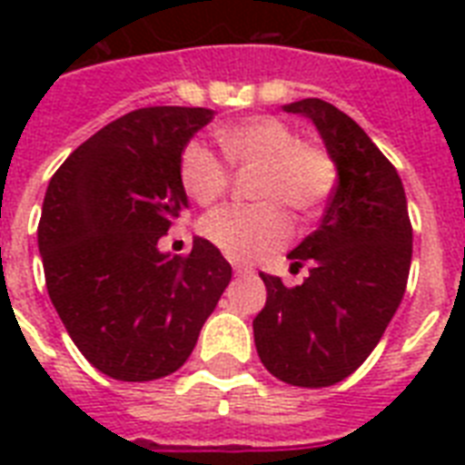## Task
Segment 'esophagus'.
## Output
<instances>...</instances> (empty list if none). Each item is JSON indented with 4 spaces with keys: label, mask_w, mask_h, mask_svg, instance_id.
<instances>
[{
    "label": "esophagus",
    "mask_w": 465,
    "mask_h": 465,
    "mask_svg": "<svg viewBox=\"0 0 465 465\" xmlns=\"http://www.w3.org/2000/svg\"><path fill=\"white\" fill-rule=\"evenodd\" d=\"M233 275L236 277L253 275V268H248V265H241V262H236V265H233Z\"/></svg>",
    "instance_id": "obj_1"
}]
</instances>
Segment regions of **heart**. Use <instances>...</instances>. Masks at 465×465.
<instances>
[{
	"mask_svg": "<svg viewBox=\"0 0 465 465\" xmlns=\"http://www.w3.org/2000/svg\"><path fill=\"white\" fill-rule=\"evenodd\" d=\"M214 137L232 168H258V203L229 204L200 222V233L232 261H255L282 248L294 232L286 207L297 210L299 217H316L338 185V166L328 149L299 140L297 130L275 115L222 125ZM228 167L203 142H188L178 161L185 195L197 204L219 200L232 183Z\"/></svg>",
	"mask_w": 465,
	"mask_h": 465,
	"instance_id": "b5f03b06",
	"label": "heart"
}]
</instances>
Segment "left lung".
Here are the masks:
<instances>
[{
    "label": "left lung",
    "mask_w": 465,
    "mask_h": 465,
    "mask_svg": "<svg viewBox=\"0 0 465 465\" xmlns=\"http://www.w3.org/2000/svg\"><path fill=\"white\" fill-rule=\"evenodd\" d=\"M313 120L338 166L323 222L287 258L309 265L299 287L261 272L265 309L255 316L258 357L280 381L323 389L367 360L403 299L412 226L401 175L350 115L321 98L284 105Z\"/></svg>",
    "instance_id": "left-lung-1"
}]
</instances>
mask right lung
<instances>
[{
    "label": "right lung",
    "mask_w": 465,
    "mask_h": 465,
    "mask_svg": "<svg viewBox=\"0 0 465 465\" xmlns=\"http://www.w3.org/2000/svg\"><path fill=\"white\" fill-rule=\"evenodd\" d=\"M214 111L154 105L113 120L67 156L38 224L47 294L86 360L118 381L173 374L232 280L210 241L159 239L188 207L178 161Z\"/></svg>",
    "instance_id": "obj_1"
}]
</instances>
